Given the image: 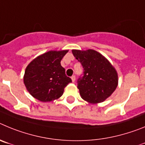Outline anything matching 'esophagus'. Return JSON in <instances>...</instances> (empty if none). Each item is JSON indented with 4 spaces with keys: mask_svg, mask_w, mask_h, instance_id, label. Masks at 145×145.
<instances>
[{
    "mask_svg": "<svg viewBox=\"0 0 145 145\" xmlns=\"http://www.w3.org/2000/svg\"><path fill=\"white\" fill-rule=\"evenodd\" d=\"M71 78V80H72L73 82H75V80H76V76H75L73 75Z\"/></svg>",
    "mask_w": 145,
    "mask_h": 145,
    "instance_id": "1",
    "label": "esophagus"
}]
</instances>
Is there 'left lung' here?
Listing matches in <instances>:
<instances>
[{
	"label": "left lung",
	"instance_id": "8db88e82",
	"mask_svg": "<svg viewBox=\"0 0 145 145\" xmlns=\"http://www.w3.org/2000/svg\"><path fill=\"white\" fill-rule=\"evenodd\" d=\"M83 67V74L77 80L81 97L90 103L104 101L116 89L118 75L110 62L98 52L72 50Z\"/></svg>",
	"mask_w": 145,
	"mask_h": 145
}]
</instances>
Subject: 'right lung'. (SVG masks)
Listing matches in <instances>:
<instances>
[{"label":"right lung","mask_w":145,"mask_h":145,"mask_svg":"<svg viewBox=\"0 0 145 145\" xmlns=\"http://www.w3.org/2000/svg\"><path fill=\"white\" fill-rule=\"evenodd\" d=\"M68 50L49 51L41 55L27 66L24 82L27 90L35 98L50 102L63 95L64 88L71 82L61 65Z\"/></svg>","instance_id":"right-lung-1"}]
</instances>
